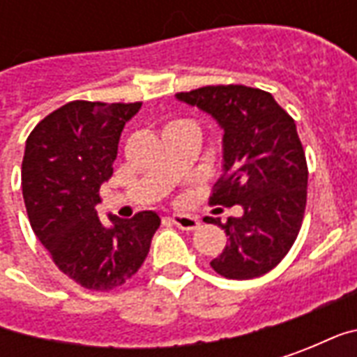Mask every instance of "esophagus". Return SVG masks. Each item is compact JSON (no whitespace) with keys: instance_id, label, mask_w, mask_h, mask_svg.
Instances as JSON below:
<instances>
[{"instance_id":"obj_1","label":"esophagus","mask_w":357,"mask_h":357,"mask_svg":"<svg viewBox=\"0 0 357 357\" xmlns=\"http://www.w3.org/2000/svg\"><path fill=\"white\" fill-rule=\"evenodd\" d=\"M170 220L172 224L178 225L179 229H183V231H193V229H197L201 225V222L197 218L189 216V214H172Z\"/></svg>"}]
</instances>
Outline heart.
I'll use <instances>...</instances> for the list:
<instances>
[{
	"mask_svg": "<svg viewBox=\"0 0 357 357\" xmlns=\"http://www.w3.org/2000/svg\"><path fill=\"white\" fill-rule=\"evenodd\" d=\"M181 122H185V120H174V122H170L168 126H174V124H181Z\"/></svg>",
	"mask_w": 357,
	"mask_h": 357,
	"instance_id": "heart-1",
	"label": "heart"
}]
</instances>
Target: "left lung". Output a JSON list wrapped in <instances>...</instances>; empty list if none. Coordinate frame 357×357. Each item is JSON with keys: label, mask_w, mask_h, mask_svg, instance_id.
Returning <instances> with one entry per match:
<instances>
[{"label": "left lung", "mask_w": 357, "mask_h": 357, "mask_svg": "<svg viewBox=\"0 0 357 357\" xmlns=\"http://www.w3.org/2000/svg\"><path fill=\"white\" fill-rule=\"evenodd\" d=\"M176 97L224 130V174L210 202L243 208L225 224L204 218L229 237L210 266L237 281L268 273L294 245L306 210L307 164L294 120L273 95L247 86H206Z\"/></svg>", "instance_id": "8db88e82"}]
</instances>
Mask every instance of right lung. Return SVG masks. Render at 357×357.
<instances>
[{"instance_id":"right-lung-1","label":"right lung","mask_w":357,"mask_h":357,"mask_svg":"<svg viewBox=\"0 0 357 357\" xmlns=\"http://www.w3.org/2000/svg\"><path fill=\"white\" fill-rule=\"evenodd\" d=\"M141 102L70 101L28 135L22 197L36 237L65 275L89 291H110L137 273L160 225L153 210L132 220L97 216L99 189L112 176L118 141Z\"/></svg>"}]
</instances>
